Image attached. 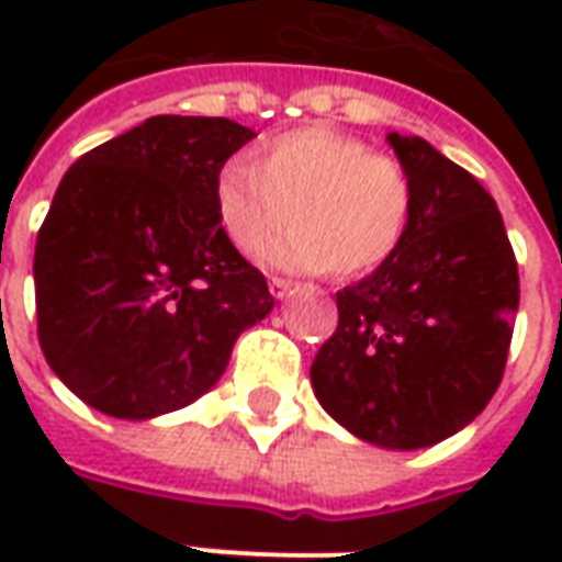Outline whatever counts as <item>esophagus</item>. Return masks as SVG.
Wrapping results in <instances>:
<instances>
[{
  "label": "esophagus",
  "instance_id": "obj_1",
  "mask_svg": "<svg viewBox=\"0 0 562 562\" xmlns=\"http://www.w3.org/2000/svg\"><path fill=\"white\" fill-rule=\"evenodd\" d=\"M292 289H294V282H289V280H280V277H273V280H270V294H273V297H289V294H292Z\"/></svg>",
  "mask_w": 562,
  "mask_h": 562
}]
</instances>
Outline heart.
I'll list each match as a JSON object with an SVG mask.
<instances>
[{
	"label": "heart",
	"instance_id": "obj_1",
	"mask_svg": "<svg viewBox=\"0 0 562 562\" xmlns=\"http://www.w3.org/2000/svg\"><path fill=\"white\" fill-rule=\"evenodd\" d=\"M413 180L401 161L328 126H304L258 144L252 161H222L213 210L225 240L256 256L289 222L265 261L342 280L382 268L413 220Z\"/></svg>",
	"mask_w": 562,
	"mask_h": 562
}]
</instances>
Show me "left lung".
<instances>
[{"mask_svg": "<svg viewBox=\"0 0 562 562\" xmlns=\"http://www.w3.org/2000/svg\"><path fill=\"white\" fill-rule=\"evenodd\" d=\"M413 180L397 252L337 292L340 322L310 379L325 413L370 446L413 451L482 413L506 370L518 261L496 201L424 138L391 132Z\"/></svg>", "mask_w": 562, "mask_h": 562, "instance_id": "1", "label": "left lung"}]
</instances>
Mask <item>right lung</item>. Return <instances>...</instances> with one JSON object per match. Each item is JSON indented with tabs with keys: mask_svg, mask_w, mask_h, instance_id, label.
<instances>
[{
	"mask_svg": "<svg viewBox=\"0 0 562 562\" xmlns=\"http://www.w3.org/2000/svg\"><path fill=\"white\" fill-rule=\"evenodd\" d=\"M252 138L225 116H149L63 177L35 240L38 342L87 406L126 422L183 409L273 310L213 210L220 165Z\"/></svg>",
	"mask_w": 562,
	"mask_h": 562,
	"instance_id": "obj_1",
	"label": "right lung"
}]
</instances>
